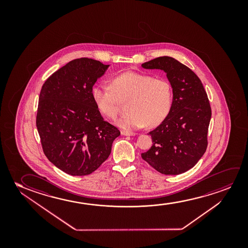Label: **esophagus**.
<instances>
[{
    "instance_id": "obj_1",
    "label": "esophagus",
    "mask_w": 248,
    "mask_h": 248,
    "mask_svg": "<svg viewBox=\"0 0 248 248\" xmlns=\"http://www.w3.org/2000/svg\"><path fill=\"white\" fill-rule=\"evenodd\" d=\"M121 134H122L123 136H132L136 135L135 133L128 132V131H125V130H122Z\"/></svg>"
}]
</instances>
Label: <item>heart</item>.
<instances>
[{"label":"heart","instance_id":"obj_1","mask_svg":"<svg viewBox=\"0 0 248 248\" xmlns=\"http://www.w3.org/2000/svg\"><path fill=\"white\" fill-rule=\"evenodd\" d=\"M92 97L99 111L111 119L118 115L119 102L129 100L126 106L129 112L116 121L126 130L159 125L173 106V90L167 79L131 71L112 78L111 87L93 85Z\"/></svg>","mask_w":248,"mask_h":248}]
</instances>
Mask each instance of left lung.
Here are the masks:
<instances>
[{
    "instance_id": "left-lung-1",
    "label": "left lung",
    "mask_w": 248,
    "mask_h": 248,
    "mask_svg": "<svg viewBox=\"0 0 248 248\" xmlns=\"http://www.w3.org/2000/svg\"><path fill=\"white\" fill-rule=\"evenodd\" d=\"M141 67L165 72L173 89L170 114L148 134L153 146L141 153V157L163 174L185 173L197 164L207 149L212 115L207 93L197 75L171 57L154 58Z\"/></svg>"
}]
</instances>
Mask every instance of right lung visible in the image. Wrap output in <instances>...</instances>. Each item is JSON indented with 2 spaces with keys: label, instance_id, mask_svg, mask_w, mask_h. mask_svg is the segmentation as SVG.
I'll use <instances>...</instances> for the list:
<instances>
[{
  "label": "right lung",
  "instance_id": "right-lung-1",
  "mask_svg": "<svg viewBox=\"0 0 248 248\" xmlns=\"http://www.w3.org/2000/svg\"><path fill=\"white\" fill-rule=\"evenodd\" d=\"M108 67L92 58L75 59L41 88L36 127L43 152L55 166L74 176L97 170L120 135L103 119L92 97L93 85Z\"/></svg>",
  "mask_w": 248,
  "mask_h": 248
}]
</instances>
